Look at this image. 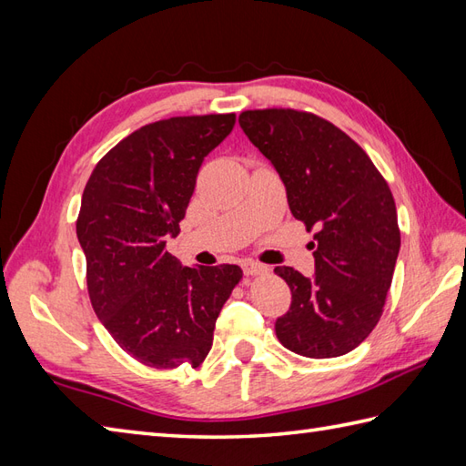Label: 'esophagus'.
<instances>
[{"instance_id":"34e87169","label":"esophagus","mask_w":466,"mask_h":466,"mask_svg":"<svg viewBox=\"0 0 466 466\" xmlns=\"http://www.w3.org/2000/svg\"><path fill=\"white\" fill-rule=\"evenodd\" d=\"M242 270L246 276H260L264 272H268V266H264L260 262H254V260H246L242 264Z\"/></svg>"}]
</instances>
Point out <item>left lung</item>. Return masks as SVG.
I'll use <instances>...</instances> for the list:
<instances>
[{
  "mask_svg": "<svg viewBox=\"0 0 466 466\" xmlns=\"http://www.w3.org/2000/svg\"><path fill=\"white\" fill-rule=\"evenodd\" d=\"M238 124L280 174L292 216L314 230V279L274 268L292 292L276 336L309 359L350 352L379 324L397 266L390 187L369 154L320 116L266 107L242 112Z\"/></svg>",
  "mask_w": 466,
  "mask_h": 466,
  "instance_id": "left-lung-1",
  "label": "left lung"
}]
</instances>
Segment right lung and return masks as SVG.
I'll use <instances>...</instances> for the list:
<instances>
[{"label": "right lung", "mask_w": 466, "mask_h": 466, "mask_svg": "<svg viewBox=\"0 0 466 466\" xmlns=\"http://www.w3.org/2000/svg\"><path fill=\"white\" fill-rule=\"evenodd\" d=\"M234 124L236 114L146 124L96 164L84 187L76 232L92 309L120 349L152 369L200 366L242 280L236 264L182 268L166 250L204 157Z\"/></svg>", "instance_id": "1"}]
</instances>
